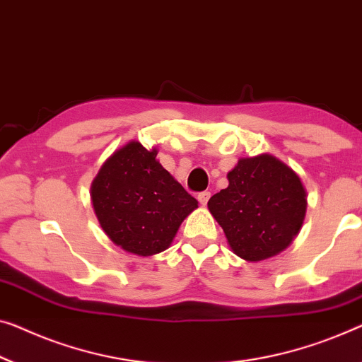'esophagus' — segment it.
Segmentation results:
<instances>
[{"mask_svg": "<svg viewBox=\"0 0 362 362\" xmlns=\"http://www.w3.org/2000/svg\"><path fill=\"white\" fill-rule=\"evenodd\" d=\"M209 197H211V193L209 192H202V193H198V202H199V204H206L208 203V199H209Z\"/></svg>", "mask_w": 362, "mask_h": 362, "instance_id": "34e87169", "label": "esophagus"}]
</instances>
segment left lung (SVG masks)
Wrapping results in <instances>:
<instances>
[{"label": "left lung", "mask_w": 362, "mask_h": 362, "mask_svg": "<svg viewBox=\"0 0 362 362\" xmlns=\"http://www.w3.org/2000/svg\"><path fill=\"white\" fill-rule=\"evenodd\" d=\"M229 185L208 202L237 257L262 262L288 249L305 218L307 193L299 175L272 154L242 158Z\"/></svg>", "instance_id": "8db88e82"}]
</instances>
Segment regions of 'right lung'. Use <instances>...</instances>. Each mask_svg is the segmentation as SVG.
Here are the masks:
<instances>
[{"mask_svg":"<svg viewBox=\"0 0 362 362\" xmlns=\"http://www.w3.org/2000/svg\"><path fill=\"white\" fill-rule=\"evenodd\" d=\"M156 156V148L129 141L105 160L90 185L100 228L113 244L139 257L165 250L183 219L198 208Z\"/></svg>","mask_w":362,"mask_h":362,"instance_id":"add662e5","label":"right lung"}]
</instances>
